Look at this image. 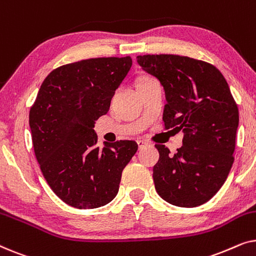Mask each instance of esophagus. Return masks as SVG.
<instances>
[{
  "label": "esophagus",
  "mask_w": 256,
  "mask_h": 256,
  "mask_svg": "<svg viewBox=\"0 0 256 256\" xmlns=\"http://www.w3.org/2000/svg\"><path fill=\"white\" fill-rule=\"evenodd\" d=\"M138 148L140 149H143L144 146H149L150 143L148 141H146V140H138Z\"/></svg>",
  "instance_id": "34e87169"
}]
</instances>
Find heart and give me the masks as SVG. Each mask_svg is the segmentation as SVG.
<instances>
[{"label":"heart","mask_w":256,"mask_h":256,"mask_svg":"<svg viewBox=\"0 0 256 256\" xmlns=\"http://www.w3.org/2000/svg\"><path fill=\"white\" fill-rule=\"evenodd\" d=\"M148 79H152V76H138V79H136V82H144V80H148Z\"/></svg>","instance_id":"obj_1"}]
</instances>
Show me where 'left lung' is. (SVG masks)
<instances>
[{"label": "left lung", "instance_id": "obj_1", "mask_svg": "<svg viewBox=\"0 0 256 256\" xmlns=\"http://www.w3.org/2000/svg\"><path fill=\"white\" fill-rule=\"evenodd\" d=\"M138 62L164 87V127L184 132L174 155L155 146L157 194L180 208L204 204L220 190L234 162L239 110L228 84L216 66L184 56H138Z\"/></svg>", "mask_w": 256, "mask_h": 256}]
</instances>
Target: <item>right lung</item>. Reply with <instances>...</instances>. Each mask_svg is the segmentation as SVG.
Returning <instances> with one entry per match:
<instances>
[{
	"mask_svg": "<svg viewBox=\"0 0 256 256\" xmlns=\"http://www.w3.org/2000/svg\"><path fill=\"white\" fill-rule=\"evenodd\" d=\"M132 58H90L56 68L30 108L32 144L52 191L72 208H96L113 200L138 143L121 140L96 146L94 122L110 110Z\"/></svg>",
	"mask_w": 256,
	"mask_h": 256,
	"instance_id": "add662e5",
	"label": "right lung"
}]
</instances>
